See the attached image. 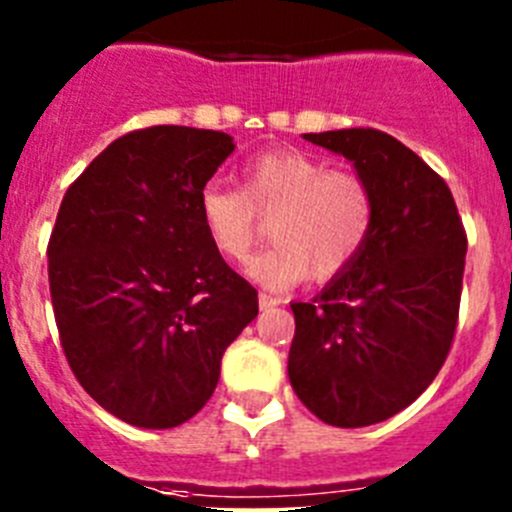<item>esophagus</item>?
I'll list each match as a JSON object with an SVG mask.
<instances>
[{
    "instance_id": "obj_1",
    "label": "esophagus",
    "mask_w": 512,
    "mask_h": 512,
    "mask_svg": "<svg viewBox=\"0 0 512 512\" xmlns=\"http://www.w3.org/2000/svg\"><path fill=\"white\" fill-rule=\"evenodd\" d=\"M279 297H271L269 292H261L259 295V305H261V310H271V307H277L279 305Z\"/></svg>"
}]
</instances>
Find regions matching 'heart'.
I'll return each instance as SVG.
<instances>
[{
  "instance_id": "heart-1",
  "label": "heart",
  "mask_w": 512,
  "mask_h": 512,
  "mask_svg": "<svg viewBox=\"0 0 512 512\" xmlns=\"http://www.w3.org/2000/svg\"><path fill=\"white\" fill-rule=\"evenodd\" d=\"M259 217H271L274 246L253 256L246 274L266 289H287L310 271L320 282L338 277L359 259L377 223V197L359 171L277 148L248 158L241 189L207 184L200 192L202 228L223 259H246Z\"/></svg>"
}]
</instances>
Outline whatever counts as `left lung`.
I'll list each match as a JSON object with an SVG mask.
<instances>
[{
  "label": "left lung",
  "mask_w": 512,
  "mask_h": 512,
  "mask_svg": "<svg viewBox=\"0 0 512 512\" xmlns=\"http://www.w3.org/2000/svg\"><path fill=\"white\" fill-rule=\"evenodd\" d=\"M369 179L377 223L359 259L310 302H292L289 382L336 428L382 423L441 372L459 320L467 233L449 184L374 128L307 133Z\"/></svg>",
  "instance_id": "obj_1"
}]
</instances>
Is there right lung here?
Here are the masks:
<instances>
[{"instance_id": "right-lung-1", "label": "right lung", "mask_w": 512, "mask_h": 512, "mask_svg": "<svg viewBox=\"0 0 512 512\" xmlns=\"http://www.w3.org/2000/svg\"><path fill=\"white\" fill-rule=\"evenodd\" d=\"M233 148L220 130H133L63 194L48 241L63 354L94 402L138 428L200 413L225 348L259 315V292L200 220V192Z\"/></svg>"}]
</instances>
